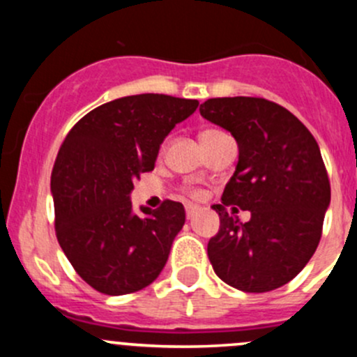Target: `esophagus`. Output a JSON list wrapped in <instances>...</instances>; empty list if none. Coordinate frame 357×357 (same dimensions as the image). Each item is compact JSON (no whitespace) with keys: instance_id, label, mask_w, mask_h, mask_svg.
I'll use <instances>...</instances> for the list:
<instances>
[{"instance_id":"obj_1","label":"esophagus","mask_w":357,"mask_h":357,"mask_svg":"<svg viewBox=\"0 0 357 357\" xmlns=\"http://www.w3.org/2000/svg\"><path fill=\"white\" fill-rule=\"evenodd\" d=\"M197 212H199V207H197V205H186V218H195Z\"/></svg>"}]
</instances>
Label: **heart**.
Wrapping results in <instances>:
<instances>
[{"label": "heart", "instance_id": "heart-1", "mask_svg": "<svg viewBox=\"0 0 357 357\" xmlns=\"http://www.w3.org/2000/svg\"><path fill=\"white\" fill-rule=\"evenodd\" d=\"M218 135H222L221 131H215V129H207V131H204L202 132V139H205V138H212V136H218ZM193 195H199V193H193Z\"/></svg>", "mask_w": 357, "mask_h": 357}]
</instances>
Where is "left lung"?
<instances>
[{"label": "left lung", "mask_w": 357, "mask_h": 357, "mask_svg": "<svg viewBox=\"0 0 357 357\" xmlns=\"http://www.w3.org/2000/svg\"><path fill=\"white\" fill-rule=\"evenodd\" d=\"M200 115L238 143L222 204L212 205L221 221L207 245L212 268L233 289H280L304 269L321 238L330 181L318 143L291 112L264 98H211ZM228 204L250 210L251 221L228 215Z\"/></svg>", "instance_id": "8db88e82"}]
</instances>
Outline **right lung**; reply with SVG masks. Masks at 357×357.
<instances>
[{"instance_id":"1","label":"right lung","mask_w":357,"mask_h":357,"mask_svg":"<svg viewBox=\"0 0 357 357\" xmlns=\"http://www.w3.org/2000/svg\"><path fill=\"white\" fill-rule=\"evenodd\" d=\"M197 100L132 95L86 114L63 139L52 172L56 238L95 290L124 295L149 287L185 225V207L164 200L132 212V183L155 167L165 136Z\"/></svg>"}]
</instances>
